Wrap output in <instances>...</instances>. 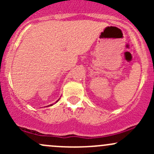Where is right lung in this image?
<instances>
[{"mask_svg":"<svg viewBox=\"0 0 154 154\" xmlns=\"http://www.w3.org/2000/svg\"><path fill=\"white\" fill-rule=\"evenodd\" d=\"M57 101H58V100H57Z\"/></svg>","mask_w":154,"mask_h":154,"instance_id":"1","label":"right lung"}]
</instances>
